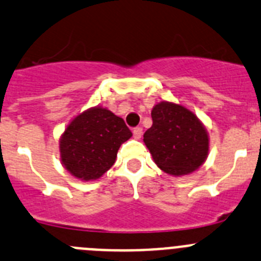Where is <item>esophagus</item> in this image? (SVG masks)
<instances>
[{"label": "esophagus", "mask_w": 261, "mask_h": 261, "mask_svg": "<svg viewBox=\"0 0 261 261\" xmlns=\"http://www.w3.org/2000/svg\"><path fill=\"white\" fill-rule=\"evenodd\" d=\"M133 137H135L136 140H140V138L142 137V128H141V126H137V128L133 129Z\"/></svg>", "instance_id": "34e87169"}]
</instances>
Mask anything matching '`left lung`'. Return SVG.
I'll use <instances>...</instances> for the list:
<instances>
[{
    "instance_id": "1",
    "label": "left lung",
    "mask_w": 261,
    "mask_h": 261,
    "mask_svg": "<svg viewBox=\"0 0 261 261\" xmlns=\"http://www.w3.org/2000/svg\"><path fill=\"white\" fill-rule=\"evenodd\" d=\"M151 116L152 125L143 135V142L163 172L173 177L187 175L206 161L209 133L190 109L161 101Z\"/></svg>"
}]
</instances>
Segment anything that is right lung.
Wrapping results in <instances>:
<instances>
[{
	"label": "right lung",
	"instance_id": "1",
	"mask_svg": "<svg viewBox=\"0 0 261 261\" xmlns=\"http://www.w3.org/2000/svg\"><path fill=\"white\" fill-rule=\"evenodd\" d=\"M130 137L120 116L102 106L89 108L71 119L61 135V164L78 179L96 180L114 165L119 147Z\"/></svg>",
	"mask_w": 261,
	"mask_h": 261
}]
</instances>
